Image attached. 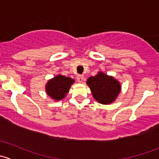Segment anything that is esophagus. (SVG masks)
<instances>
[{
	"label": "esophagus",
	"instance_id": "34e87169",
	"mask_svg": "<svg viewBox=\"0 0 159 159\" xmlns=\"http://www.w3.org/2000/svg\"><path fill=\"white\" fill-rule=\"evenodd\" d=\"M77 79H78V82L81 83L83 81H84V75H77Z\"/></svg>",
	"mask_w": 159,
	"mask_h": 159
}]
</instances>
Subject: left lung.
I'll return each mask as SVG.
<instances>
[{
    "label": "left lung",
    "instance_id": "left-lung-1",
    "mask_svg": "<svg viewBox=\"0 0 159 159\" xmlns=\"http://www.w3.org/2000/svg\"><path fill=\"white\" fill-rule=\"evenodd\" d=\"M86 83L91 89L94 98L102 105L113 103L121 92V83L113 76L102 71L90 77Z\"/></svg>",
    "mask_w": 159,
    "mask_h": 159
}]
</instances>
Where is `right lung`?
<instances>
[{
    "label": "right lung",
    "instance_id": "obj_1",
    "mask_svg": "<svg viewBox=\"0 0 159 159\" xmlns=\"http://www.w3.org/2000/svg\"><path fill=\"white\" fill-rule=\"evenodd\" d=\"M75 83V80L69 77L57 75L46 83V93L54 101H60L66 97L69 92L70 86Z\"/></svg>",
    "mask_w": 159,
    "mask_h": 159
}]
</instances>
